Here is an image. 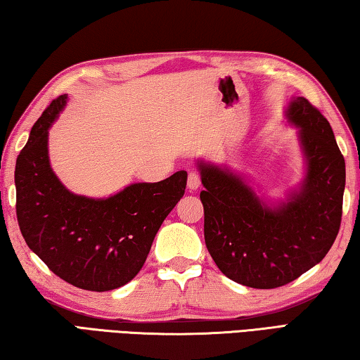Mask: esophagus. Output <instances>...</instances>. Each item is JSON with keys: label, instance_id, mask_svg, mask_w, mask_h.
<instances>
[{"label": "esophagus", "instance_id": "obj_1", "mask_svg": "<svg viewBox=\"0 0 360 360\" xmlns=\"http://www.w3.org/2000/svg\"><path fill=\"white\" fill-rule=\"evenodd\" d=\"M200 184H202V178H200V173L198 172H191V173H188L187 187L192 188V191H195V188L200 187Z\"/></svg>", "mask_w": 360, "mask_h": 360}]
</instances>
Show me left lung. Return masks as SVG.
Segmentation results:
<instances>
[{"label": "left lung", "instance_id": "obj_1", "mask_svg": "<svg viewBox=\"0 0 360 360\" xmlns=\"http://www.w3.org/2000/svg\"><path fill=\"white\" fill-rule=\"evenodd\" d=\"M285 115L300 129L307 176L300 191L270 208L241 176L200 162L205 243L225 276L254 289H275L326 257L337 238L346 182L332 127L303 96Z\"/></svg>", "mask_w": 360, "mask_h": 360}]
</instances>
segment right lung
Here are the masks:
<instances>
[{
	"label": "right lung",
	"mask_w": 360,
	"mask_h": 360,
	"mask_svg": "<svg viewBox=\"0 0 360 360\" xmlns=\"http://www.w3.org/2000/svg\"><path fill=\"white\" fill-rule=\"evenodd\" d=\"M66 95L46 108L15 163V211L28 248L63 281L105 292L141 270L162 222L186 192L187 173L138 182L109 198L75 195L49 163V129Z\"/></svg>",
	"instance_id": "obj_1"
}]
</instances>
